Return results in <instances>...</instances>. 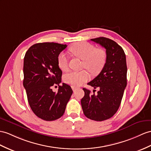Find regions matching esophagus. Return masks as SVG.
<instances>
[{"label": "esophagus", "mask_w": 151, "mask_h": 151, "mask_svg": "<svg viewBox=\"0 0 151 151\" xmlns=\"http://www.w3.org/2000/svg\"><path fill=\"white\" fill-rule=\"evenodd\" d=\"M72 90H73V91H75L76 90V89H77V88H76V87H74V86H72Z\"/></svg>", "instance_id": "1"}]
</instances>
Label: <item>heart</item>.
Masks as SVG:
<instances>
[{"mask_svg": "<svg viewBox=\"0 0 151 151\" xmlns=\"http://www.w3.org/2000/svg\"><path fill=\"white\" fill-rule=\"evenodd\" d=\"M70 51L74 56L83 60L82 67L86 68L91 73L100 72L106 63V53L102 49H96L92 44L88 42H79L70 48ZM59 67L63 71L68 68V59L67 55L61 53L58 58ZM90 78V74L86 70L70 72L64 76V81L72 86L77 87L86 82Z\"/></svg>", "mask_w": 151, "mask_h": 151, "instance_id": "heart-1", "label": "heart"}]
</instances>
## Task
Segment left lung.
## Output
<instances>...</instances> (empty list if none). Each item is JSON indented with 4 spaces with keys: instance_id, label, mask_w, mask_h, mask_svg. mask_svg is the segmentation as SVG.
<instances>
[{
    "instance_id": "1",
    "label": "left lung",
    "mask_w": 151,
    "mask_h": 151,
    "mask_svg": "<svg viewBox=\"0 0 151 151\" xmlns=\"http://www.w3.org/2000/svg\"><path fill=\"white\" fill-rule=\"evenodd\" d=\"M91 40L105 48L106 60L100 73L88 83L99 90L95 94L83 88L84 96L81 103L87 118L103 121L115 115L122 101L127 85L126 58L122 48L111 39L99 37Z\"/></svg>"
}]
</instances>
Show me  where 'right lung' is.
Segmentation results:
<instances>
[{
	"label": "right lung",
	"instance_id": "right-lung-1",
	"mask_svg": "<svg viewBox=\"0 0 151 151\" xmlns=\"http://www.w3.org/2000/svg\"><path fill=\"white\" fill-rule=\"evenodd\" d=\"M67 45L54 42L36 43L25 53L24 60V87L29 104L35 115L46 121L60 119L73 91L61 82L62 71L58 64L59 54ZM59 86L57 93L53 86Z\"/></svg>",
	"mask_w": 151,
	"mask_h": 151
}]
</instances>
